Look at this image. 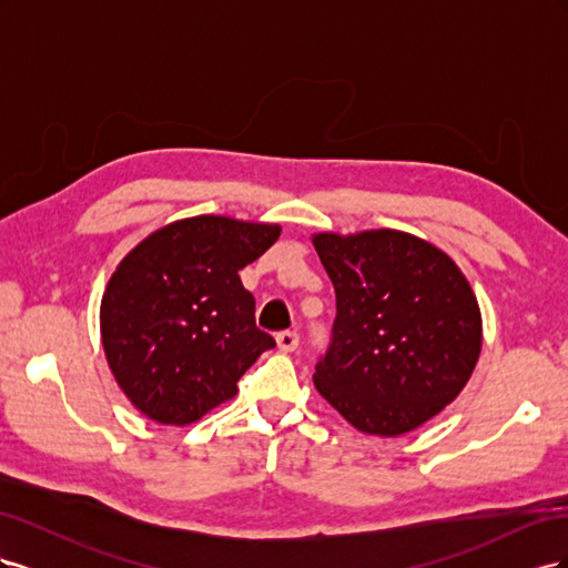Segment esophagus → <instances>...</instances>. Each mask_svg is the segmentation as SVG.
<instances>
[{
  "mask_svg": "<svg viewBox=\"0 0 568 568\" xmlns=\"http://www.w3.org/2000/svg\"><path fill=\"white\" fill-rule=\"evenodd\" d=\"M277 346L282 353H294L298 348V334L296 332L277 334Z\"/></svg>",
  "mask_w": 568,
  "mask_h": 568,
  "instance_id": "obj_1",
  "label": "esophagus"
}]
</instances>
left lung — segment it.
Masks as SVG:
<instances>
[{
    "label": "left lung",
    "mask_w": 568,
    "mask_h": 568,
    "mask_svg": "<svg viewBox=\"0 0 568 568\" xmlns=\"http://www.w3.org/2000/svg\"><path fill=\"white\" fill-rule=\"evenodd\" d=\"M313 246L336 291L317 393L359 434L415 432L478 363L484 322L469 280L448 253L400 230L320 232Z\"/></svg>",
    "instance_id": "obj_1"
}]
</instances>
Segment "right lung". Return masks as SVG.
<instances>
[{
  "label": "right lung",
  "instance_id": "right-lung-1",
  "mask_svg": "<svg viewBox=\"0 0 568 568\" xmlns=\"http://www.w3.org/2000/svg\"><path fill=\"white\" fill-rule=\"evenodd\" d=\"M282 234L227 215L175 220L136 244L106 284L101 346L115 384L144 417L186 426L236 395V382L274 348L255 326L239 270Z\"/></svg>",
  "mask_w": 568,
  "mask_h": 568
}]
</instances>
